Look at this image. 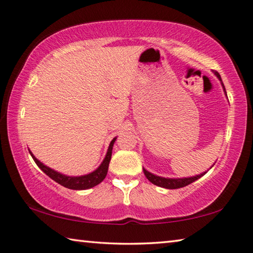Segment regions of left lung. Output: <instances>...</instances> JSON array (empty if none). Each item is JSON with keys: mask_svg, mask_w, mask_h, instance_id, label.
Returning a JSON list of instances; mask_svg holds the SVG:
<instances>
[{"mask_svg": "<svg viewBox=\"0 0 253 253\" xmlns=\"http://www.w3.org/2000/svg\"><path fill=\"white\" fill-rule=\"evenodd\" d=\"M215 76L217 77L221 80V76L219 75V72H214ZM222 83V80H221ZM222 87L224 89V92L226 95V91H225V88H224V84L222 83ZM144 170V174L145 176L147 177V179L151 183H153L154 185H157V186H161V187H164V188H169V190H174V188H181L188 185V184L195 182L196 179H199L200 177H202L203 175L207 173L204 172L200 175H196V176H192V177H184V178H165V177H161V176H157V175H154L152 173H149L148 170H146L145 169H143Z\"/></svg>", "mask_w": 253, "mask_h": 253, "instance_id": "left-lung-1", "label": "left lung"}]
</instances>
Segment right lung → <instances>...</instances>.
<instances>
[{
    "label": "right lung",
    "mask_w": 253,
    "mask_h": 253,
    "mask_svg": "<svg viewBox=\"0 0 253 253\" xmlns=\"http://www.w3.org/2000/svg\"><path fill=\"white\" fill-rule=\"evenodd\" d=\"M115 140H116V137L110 142L108 151H107V154L105 156V160L102 161L99 168L96 170H93L92 173L83 175V176H67V175L55 172L54 169L45 166L43 163H41L38 158H36V156L33 155L31 151L29 152L31 154L33 161L36 162V164L42 169V172H44L50 178H52L53 181L59 183L60 185L70 188V190H87V188H91L98 185V184L104 181V178L106 177L107 172H108V166L111 158V153H113V146Z\"/></svg>",
    "instance_id": "right-lung-1"
}]
</instances>
